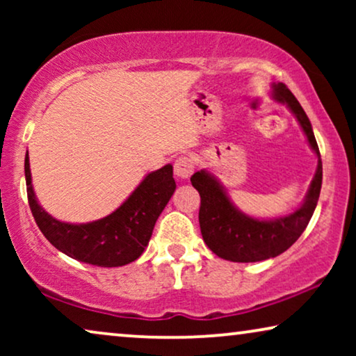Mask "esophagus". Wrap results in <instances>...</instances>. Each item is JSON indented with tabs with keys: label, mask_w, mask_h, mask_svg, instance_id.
Listing matches in <instances>:
<instances>
[{
	"label": "esophagus",
	"mask_w": 356,
	"mask_h": 356,
	"mask_svg": "<svg viewBox=\"0 0 356 356\" xmlns=\"http://www.w3.org/2000/svg\"><path fill=\"white\" fill-rule=\"evenodd\" d=\"M175 175L179 179H188L191 177L193 172H194V162L191 157H186V155H183V157H178L175 160Z\"/></svg>",
	"instance_id": "1"
}]
</instances>
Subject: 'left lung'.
<instances>
[{
	"label": "left lung",
	"mask_w": 356,
	"mask_h": 356,
	"mask_svg": "<svg viewBox=\"0 0 356 356\" xmlns=\"http://www.w3.org/2000/svg\"><path fill=\"white\" fill-rule=\"evenodd\" d=\"M270 87L272 99L289 106L300 123L309 147L318 157V168L303 204L289 216L269 218V220L241 212L230 201L220 181L207 170L193 175L191 183L201 196L199 225H201L204 243L218 257L232 262L266 261L289 250L308 227L323 184V162L308 116L285 84L277 82Z\"/></svg>",
	"instance_id": "left-lung-1"
}]
</instances>
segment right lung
<instances>
[{"label": "right lung", "mask_w": 356, "mask_h": 356, "mask_svg": "<svg viewBox=\"0 0 356 356\" xmlns=\"http://www.w3.org/2000/svg\"><path fill=\"white\" fill-rule=\"evenodd\" d=\"M24 172L29 206L47 240L72 259L99 267H120L138 259L149 245L155 222L177 189L173 167L168 163L145 175L139 186L110 216L89 223H67L56 220L38 204L29 152Z\"/></svg>", "instance_id": "obj_1"}]
</instances>
